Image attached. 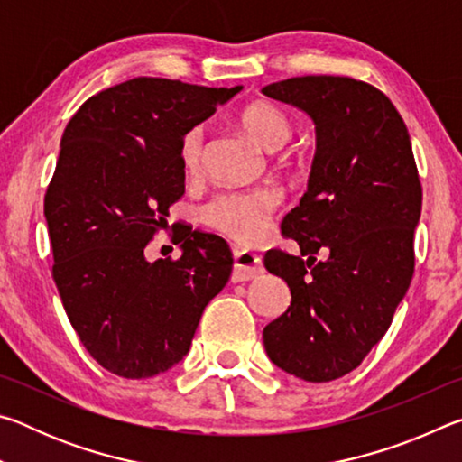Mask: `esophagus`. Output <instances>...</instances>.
Segmentation results:
<instances>
[{"label":"esophagus","mask_w":462,"mask_h":462,"mask_svg":"<svg viewBox=\"0 0 462 462\" xmlns=\"http://www.w3.org/2000/svg\"><path fill=\"white\" fill-rule=\"evenodd\" d=\"M263 273L264 269L259 254L248 253V250H234V271H232L234 283L256 279L261 277Z\"/></svg>","instance_id":"obj_1"}]
</instances>
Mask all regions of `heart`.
Instances as JSON below:
<instances>
[{"label": "heart", "instance_id": "heart-1", "mask_svg": "<svg viewBox=\"0 0 462 462\" xmlns=\"http://www.w3.org/2000/svg\"><path fill=\"white\" fill-rule=\"evenodd\" d=\"M240 124L246 134L275 152L283 148L293 134L289 116L271 101H254L240 114ZM206 154V128L195 126L181 140L179 159L187 175H198ZM279 193L271 187L248 191H222L201 208V217L209 228L242 245H254L269 234L271 220L279 208Z\"/></svg>", "mask_w": 462, "mask_h": 462}]
</instances>
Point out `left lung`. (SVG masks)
Listing matches in <instances>:
<instances>
[{
    "mask_svg": "<svg viewBox=\"0 0 462 462\" xmlns=\"http://www.w3.org/2000/svg\"><path fill=\"white\" fill-rule=\"evenodd\" d=\"M263 93L316 124L308 191L281 224L301 256L264 254L267 271L289 285L291 306L264 328L263 342L279 369L326 383L363 363L411 283L418 167L400 112L369 83L308 75Z\"/></svg>",
    "mask_w": 462,
    "mask_h": 462,
    "instance_id": "obj_1",
    "label": "left lung"
}]
</instances>
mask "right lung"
I'll return each instance as SVG.
<instances>
[{
  "instance_id": "1",
  "label": "right lung",
  "mask_w": 462,
  "mask_h": 462,
  "mask_svg": "<svg viewBox=\"0 0 462 462\" xmlns=\"http://www.w3.org/2000/svg\"><path fill=\"white\" fill-rule=\"evenodd\" d=\"M240 89L136 77L96 93L67 124L44 195L52 279L83 346L118 377L181 361L228 283L232 253L216 234H179L175 261L151 263L144 248L185 193L183 136Z\"/></svg>"
}]
</instances>
